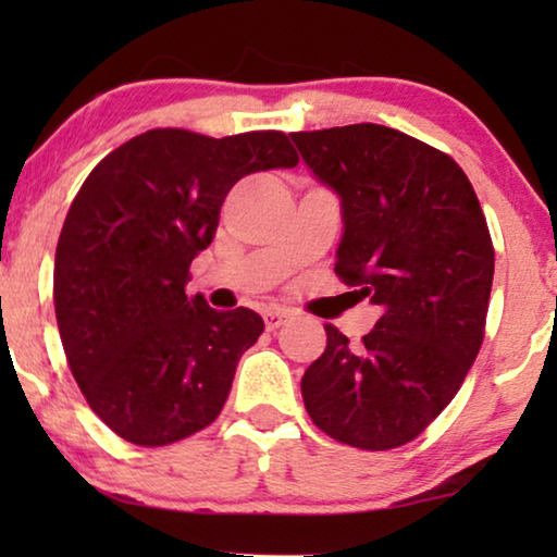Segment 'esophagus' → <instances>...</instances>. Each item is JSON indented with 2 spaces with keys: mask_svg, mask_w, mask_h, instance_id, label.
<instances>
[{
  "mask_svg": "<svg viewBox=\"0 0 557 557\" xmlns=\"http://www.w3.org/2000/svg\"><path fill=\"white\" fill-rule=\"evenodd\" d=\"M286 319H288V311L286 309H281V307H271V309H265L263 311V322H265V330H278L281 324H286Z\"/></svg>",
  "mask_w": 557,
  "mask_h": 557,
  "instance_id": "obj_1",
  "label": "esophagus"
}]
</instances>
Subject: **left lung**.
<instances>
[{"mask_svg":"<svg viewBox=\"0 0 557 557\" xmlns=\"http://www.w3.org/2000/svg\"><path fill=\"white\" fill-rule=\"evenodd\" d=\"M339 195L334 273L380 307L352 347L324 324L326 349L301 377L307 413L342 444L385 451L444 410L484 339L494 248L482 205L444 151L380 124L292 134Z\"/></svg>","mask_w":557,"mask_h":557,"instance_id":"left-lung-1","label":"left lung"}]
</instances>
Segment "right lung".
Segmentation results:
<instances>
[{
    "mask_svg": "<svg viewBox=\"0 0 557 557\" xmlns=\"http://www.w3.org/2000/svg\"><path fill=\"white\" fill-rule=\"evenodd\" d=\"M296 164L281 132L151 128L83 182L58 240L52 299L75 383L116 436L166 446L220 416L263 319L189 296V263L212 243L235 182Z\"/></svg>",
    "mask_w": 557,
    "mask_h": 557,
    "instance_id": "right-lung-1",
    "label": "right lung"
}]
</instances>
